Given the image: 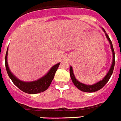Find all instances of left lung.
<instances>
[{"label": "left lung", "instance_id": "left-lung-1", "mask_svg": "<svg viewBox=\"0 0 121 121\" xmlns=\"http://www.w3.org/2000/svg\"><path fill=\"white\" fill-rule=\"evenodd\" d=\"M102 30L105 32V34H106V36L107 39L109 41V44H110V46H111V49H112V54H113V61H112V65H111V67L109 69L108 73H107V74L106 76H104V78L100 81L96 82V84H93V85H86V84H82L81 82H80L79 81H78V80L75 78L74 76V74L73 73V68L72 67H70V76H71V80L73 82V84H74V86L79 89L80 91H84V92H87V93H92V92H95V91H98L99 89H102L103 87L107 84V82H108V80L110 78V77L112 76V73H113V69H114L115 66V52L114 50H113V45H112V41L109 39V36L106 33V31L104 30V28H102Z\"/></svg>", "mask_w": 121, "mask_h": 121}]
</instances>
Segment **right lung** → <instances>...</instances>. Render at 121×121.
<instances>
[{"label": "right lung", "mask_w": 121, "mask_h": 121, "mask_svg": "<svg viewBox=\"0 0 121 121\" xmlns=\"http://www.w3.org/2000/svg\"><path fill=\"white\" fill-rule=\"evenodd\" d=\"M8 47L7 49L6 54V56H5L6 69L7 73H8V74L10 79L12 80L13 83L19 89H20L25 93H26L36 94L43 92L48 88V87L50 86V84H51V82H52L53 78L54 77L56 72L57 71L60 63H57L55 65L53 66L47 73L42 78L38 79L35 81L28 82H23L20 80L19 79L17 78V77H15L9 70L8 64V60H7V58H8Z\"/></svg>", "instance_id": "1"}]
</instances>
